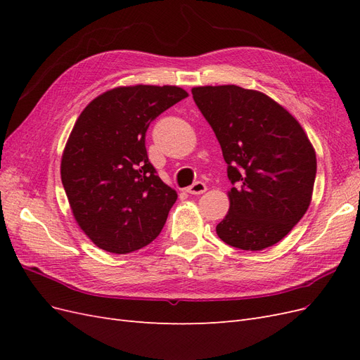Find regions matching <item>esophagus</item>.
I'll use <instances>...</instances> for the list:
<instances>
[{"label":"esophagus","mask_w":360,"mask_h":360,"mask_svg":"<svg viewBox=\"0 0 360 360\" xmlns=\"http://www.w3.org/2000/svg\"><path fill=\"white\" fill-rule=\"evenodd\" d=\"M207 191V184L204 183V181H195L192 186H189L188 189H186V192H189V193H192V195H201V193H204Z\"/></svg>","instance_id":"obj_1"}]
</instances>
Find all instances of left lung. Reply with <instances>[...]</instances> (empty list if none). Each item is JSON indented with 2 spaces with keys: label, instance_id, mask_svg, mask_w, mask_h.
I'll return each instance as SVG.
<instances>
[{
  "label": "left lung",
  "instance_id": "1",
  "mask_svg": "<svg viewBox=\"0 0 360 360\" xmlns=\"http://www.w3.org/2000/svg\"><path fill=\"white\" fill-rule=\"evenodd\" d=\"M233 188L216 233L226 245L261 250L282 240L307 213L317 159L304 130L269 96L237 85L195 86Z\"/></svg>",
  "mask_w": 360,
  "mask_h": 360
}]
</instances>
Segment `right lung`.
I'll return each mask as SVG.
<instances>
[{"mask_svg":"<svg viewBox=\"0 0 360 360\" xmlns=\"http://www.w3.org/2000/svg\"><path fill=\"white\" fill-rule=\"evenodd\" d=\"M188 93L172 85L110 90L81 112L61 159V181L81 230L112 254L151 243L177 193L151 165L150 123Z\"/></svg>","mask_w":360,"mask_h":360,"instance_id":"obj_1","label":"right lung"}]
</instances>
